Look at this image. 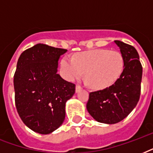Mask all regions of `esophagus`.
<instances>
[{
  "mask_svg": "<svg viewBox=\"0 0 153 153\" xmlns=\"http://www.w3.org/2000/svg\"><path fill=\"white\" fill-rule=\"evenodd\" d=\"M82 90V87L79 85H77L76 87H75V91H76V93H79V91Z\"/></svg>",
  "mask_w": 153,
  "mask_h": 153,
  "instance_id": "esophagus-1",
  "label": "esophagus"
}]
</instances>
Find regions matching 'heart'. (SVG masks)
Here are the masks:
<instances>
[{
  "mask_svg": "<svg viewBox=\"0 0 153 153\" xmlns=\"http://www.w3.org/2000/svg\"><path fill=\"white\" fill-rule=\"evenodd\" d=\"M125 68L122 54L109 49H95L79 53L73 58L65 56L60 62L62 76L68 81L79 79L85 72L86 83L96 90L114 86Z\"/></svg>",
  "mask_w": 153,
  "mask_h": 153,
  "instance_id": "obj_1",
  "label": "heart"
}]
</instances>
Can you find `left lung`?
<instances>
[{"instance_id":"left-lung-1","label":"left lung","mask_w":153,"mask_h":153,"mask_svg":"<svg viewBox=\"0 0 153 153\" xmlns=\"http://www.w3.org/2000/svg\"><path fill=\"white\" fill-rule=\"evenodd\" d=\"M125 59L124 71L114 86L90 93L86 109L94 120L116 124L126 118L137 104L140 94L142 66L135 48L114 40Z\"/></svg>"}]
</instances>
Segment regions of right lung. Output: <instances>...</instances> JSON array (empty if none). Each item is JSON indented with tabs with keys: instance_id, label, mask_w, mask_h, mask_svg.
Here are the masks:
<instances>
[{
	"instance_id": "1",
	"label": "right lung",
	"mask_w": 153,
	"mask_h": 153,
	"mask_svg": "<svg viewBox=\"0 0 153 153\" xmlns=\"http://www.w3.org/2000/svg\"><path fill=\"white\" fill-rule=\"evenodd\" d=\"M67 50L38 44L25 50L14 74L15 103L26 126L40 134L57 129L65 119V105L75 85L61 78L58 61Z\"/></svg>"
}]
</instances>
